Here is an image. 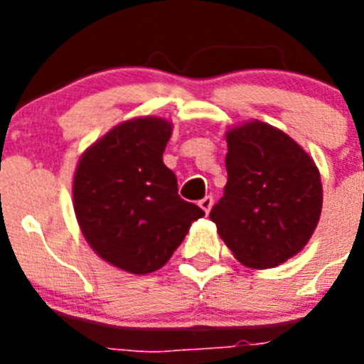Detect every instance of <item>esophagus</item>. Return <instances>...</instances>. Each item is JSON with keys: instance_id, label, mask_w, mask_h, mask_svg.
I'll return each mask as SVG.
<instances>
[{"instance_id": "34e87169", "label": "esophagus", "mask_w": 364, "mask_h": 364, "mask_svg": "<svg viewBox=\"0 0 364 364\" xmlns=\"http://www.w3.org/2000/svg\"><path fill=\"white\" fill-rule=\"evenodd\" d=\"M198 205H200L205 213H210L211 208H213V197H210V195H208V197H204L200 202H198Z\"/></svg>"}]
</instances>
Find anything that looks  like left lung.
Segmentation results:
<instances>
[{
    "mask_svg": "<svg viewBox=\"0 0 364 364\" xmlns=\"http://www.w3.org/2000/svg\"><path fill=\"white\" fill-rule=\"evenodd\" d=\"M228 182L210 218L240 264L275 268L306 246L323 210L314 159L294 138L252 120L226 131Z\"/></svg>",
    "mask_w": 364,
    "mask_h": 364,
    "instance_id": "8db88e82",
    "label": "left lung"
}]
</instances>
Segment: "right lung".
<instances>
[{
	"label": "right lung",
	"mask_w": 364,
	"mask_h": 364,
	"mask_svg": "<svg viewBox=\"0 0 364 364\" xmlns=\"http://www.w3.org/2000/svg\"><path fill=\"white\" fill-rule=\"evenodd\" d=\"M171 131L159 117L122 122L83 151L74 171L82 235L96 255L134 275L162 268L204 217L178 197L175 173L162 160Z\"/></svg>",
	"instance_id": "1"
}]
</instances>
